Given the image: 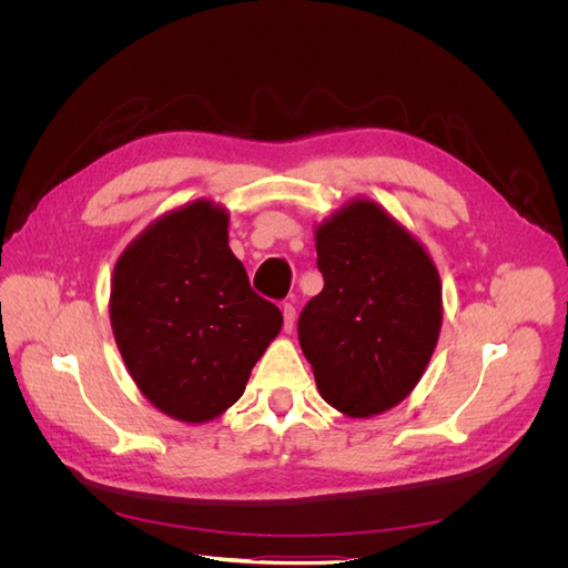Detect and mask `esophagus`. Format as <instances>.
<instances>
[{
  "instance_id": "obj_1",
  "label": "esophagus",
  "mask_w": 568,
  "mask_h": 568,
  "mask_svg": "<svg viewBox=\"0 0 568 568\" xmlns=\"http://www.w3.org/2000/svg\"><path fill=\"white\" fill-rule=\"evenodd\" d=\"M282 315H284V332L294 329V322H296V307L291 303L282 305Z\"/></svg>"
}]
</instances>
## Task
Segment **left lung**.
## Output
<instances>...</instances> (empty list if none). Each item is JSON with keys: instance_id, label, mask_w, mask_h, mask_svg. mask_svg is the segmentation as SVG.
<instances>
[{"instance_id": "1", "label": "left lung", "mask_w": 568, "mask_h": 568, "mask_svg": "<svg viewBox=\"0 0 568 568\" xmlns=\"http://www.w3.org/2000/svg\"><path fill=\"white\" fill-rule=\"evenodd\" d=\"M324 288L298 317L322 398L346 417L403 403L422 379L443 324L432 255L379 203L353 199L315 230Z\"/></svg>"}]
</instances>
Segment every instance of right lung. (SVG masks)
<instances>
[{"label": "right lung", "mask_w": 568, "mask_h": 568, "mask_svg": "<svg viewBox=\"0 0 568 568\" xmlns=\"http://www.w3.org/2000/svg\"><path fill=\"white\" fill-rule=\"evenodd\" d=\"M227 225L220 203H186L120 253L111 280V326L132 382L186 424L211 422L242 398L284 322L251 288Z\"/></svg>", "instance_id": "add662e5"}]
</instances>
